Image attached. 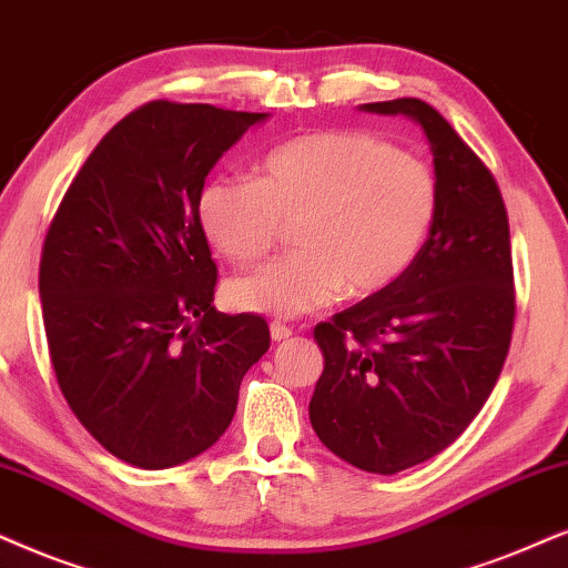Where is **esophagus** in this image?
<instances>
[{"label":"esophagus","mask_w":568,"mask_h":568,"mask_svg":"<svg viewBox=\"0 0 568 568\" xmlns=\"http://www.w3.org/2000/svg\"><path fill=\"white\" fill-rule=\"evenodd\" d=\"M270 335H272V341H288V337L293 335V329L275 320V322H270Z\"/></svg>","instance_id":"34e87169"}]
</instances>
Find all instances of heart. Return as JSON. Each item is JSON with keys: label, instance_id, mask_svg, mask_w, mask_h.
Segmentation results:
<instances>
[{"label": "heart", "instance_id": "obj_1", "mask_svg": "<svg viewBox=\"0 0 568 568\" xmlns=\"http://www.w3.org/2000/svg\"><path fill=\"white\" fill-rule=\"evenodd\" d=\"M437 214L425 160L362 131H317L280 143L256 181L217 178L201 191L199 217L225 260L260 262L293 227L296 254L233 277L239 312L304 317L385 293L412 270Z\"/></svg>", "mask_w": 568, "mask_h": 568}]
</instances>
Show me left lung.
Masks as SVG:
<instances>
[{"mask_svg": "<svg viewBox=\"0 0 568 568\" xmlns=\"http://www.w3.org/2000/svg\"><path fill=\"white\" fill-rule=\"evenodd\" d=\"M362 110L422 125L437 214L393 288L314 327L325 369L308 419L343 462L396 475L448 448L498 383L516 320L511 235L493 172L440 112L422 99Z\"/></svg>", "mask_w": 568, "mask_h": 568, "instance_id": "obj_1", "label": "left lung"}]
</instances>
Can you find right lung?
Masks as SVG:
<instances>
[{"label":"right lung","instance_id":"obj_1","mask_svg":"<svg viewBox=\"0 0 568 568\" xmlns=\"http://www.w3.org/2000/svg\"><path fill=\"white\" fill-rule=\"evenodd\" d=\"M264 118L143 104L97 143L49 225L39 293L57 385L125 464L168 469L212 448L267 354V322L212 306L199 217L204 178Z\"/></svg>","mask_w":568,"mask_h":568}]
</instances>
